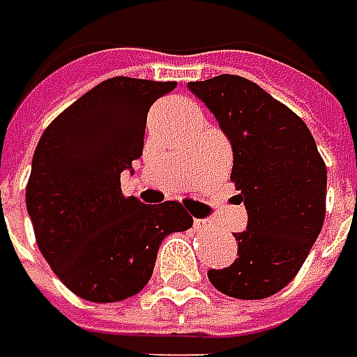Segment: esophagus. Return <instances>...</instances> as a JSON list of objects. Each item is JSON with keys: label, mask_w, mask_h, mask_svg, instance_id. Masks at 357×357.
Instances as JSON below:
<instances>
[{"label": "esophagus", "mask_w": 357, "mask_h": 357, "mask_svg": "<svg viewBox=\"0 0 357 357\" xmlns=\"http://www.w3.org/2000/svg\"><path fill=\"white\" fill-rule=\"evenodd\" d=\"M192 225H195L197 231H206V229H211V221H206V219H195Z\"/></svg>", "instance_id": "esophagus-1"}]
</instances>
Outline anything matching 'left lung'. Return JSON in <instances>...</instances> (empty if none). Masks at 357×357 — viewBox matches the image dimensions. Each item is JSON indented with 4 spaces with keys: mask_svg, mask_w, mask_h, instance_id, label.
Wrapping results in <instances>:
<instances>
[{
    "mask_svg": "<svg viewBox=\"0 0 357 357\" xmlns=\"http://www.w3.org/2000/svg\"><path fill=\"white\" fill-rule=\"evenodd\" d=\"M231 142V181L247 208V229L233 233L237 259L211 269L229 297L263 299L301 269L326 217L328 170L305 122L255 82L215 76L188 82Z\"/></svg>",
    "mask_w": 357,
    "mask_h": 357,
    "instance_id": "obj_1",
    "label": "left lung"
}]
</instances>
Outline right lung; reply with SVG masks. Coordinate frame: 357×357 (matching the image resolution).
I'll list each match as a JSON object with an SVG mask.
<instances>
[{"label":"right lung","instance_id":"obj_1","mask_svg":"<svg viewBox=\"0 0 357 357\" xmlns=\"http://www.w3.org/2000/svg\"><path fill=\"white\" fill-rule=\"evenodd\" d=\"M176 82L116 76L66 108L42 134L26 188L38 247L74 294L112 303L136 295L170 233L192 217L176 201L144 205L124 197L120 174L144 149L151 106Z\"/></svg>","mask_w":357,"mask_h":357}]
</instances>
